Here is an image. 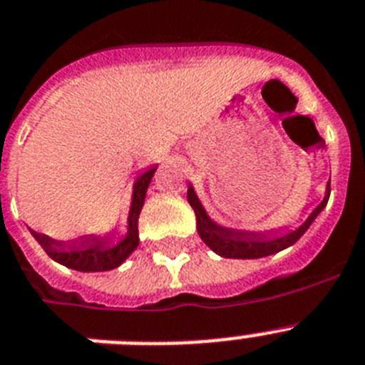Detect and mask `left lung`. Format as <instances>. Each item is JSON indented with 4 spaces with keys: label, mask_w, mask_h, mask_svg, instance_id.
<instances>
[{
    "label": "left lung",
    "mask_w": 365,
    "mask_h": 365,
    "mask_svg": "<svg viewBox=\"0 0 365 365\" xmlns=\"http://www.w3.org/2000/svg\"><path fill=\"white\" fill-rule=\"evenodd\" d=\"M319 148H325L322 138L317 140ZM331 195V179L327 182L325 195L323 201L314 208L312 212L308 214L307 220L295 229H288V227H279L273 230H244V229H232V227H223L220 223L208 216L205 207L199 201L197 194H195L194 186H188V203L194 208L195 220H197V232L201 236L205 244L212 249L214 253L225 258H262L275 255L282 249H288L289 245H294L301 236L308 230V227L312 225L323 208L327 207Z\"/></svg>",
    "instance_id": "8db88e82"
}]
</instances>
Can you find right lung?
Masks as SVG:
<instances>
[{"label":"right lung","instance_id":"obj_1","mask_svg":"<svg viewBox=\"0 0 365 365\" xmlns=\"http://www.w3.org/2000/svg\"><path fill=\"white\" fill-rule=\"evenodd\" d=\"M155 171H157V166H151L136 177L133 185V195H130L129 216H127V232L118 242L112 240L114 230L107 235H85L70 242L53 240L48 235H40L36 230L29 229L31 235L42 245L49 258L76 272H108L121 266L135 253V249L140 244L138 217Z\"/></svg>","mask_w":365,"mask_h":365}]
</instances>
